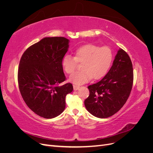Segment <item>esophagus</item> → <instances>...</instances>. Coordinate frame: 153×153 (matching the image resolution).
Masks as SVG:
<instances>
[{
  "mask_svg": "<svg viewBox=\"0 0 153 153\" xmlns=\"http://www.w3.org/2000/svg\"><path fill=\"white\" fill-rule=\"evenodd\" d=\"M79 88H80V87L78 86V85H73V89H74V91H77V90L79 89Z\"/></svg>",
  "mask_w": 153,
  "mask_h": 153,
  "instance_id": "34e87169",
  "label": "esophagus"
}]
</instances>
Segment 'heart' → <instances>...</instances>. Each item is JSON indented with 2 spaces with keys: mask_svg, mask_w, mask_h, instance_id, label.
Wrapping results in <instances>:
<instances>
[{
  "mask_svg": "<svg viewBox=\"0 0 153 153\" xmlns=\"http://www.w3.org/2000/svg\"><path fill=\"white\" fill-rule=\"evenodd\" d=\"M113 59L112 51L108 47H100L88 44L77 48L74 57L69 55L64 57L62 65L68 75L76 70L77 63H82V71L73 73L69 81L76 85H81L90 81L92 78L98 80L107 73Z\"/></svg>",
  "mask_w": 153,
  "mask_h": 153,
  "instance_id": "heart-1",
  "label": "heart"
}]
</instances>
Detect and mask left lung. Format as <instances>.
Segmentation results:
<instances>
[{"label": "left lung", "mask_w": 153, "mask_h": 153, "mask_svg": "<svg viewBox=\"0 0 153 153\" xmlns=\"http://www.w3.org/2000/svg\"><path fill=\"white\" fill-rule=\"evenodd\" d=\"M133 83L130 57L124 50L119 49L107 74L96 84L88 86L89 96L84 101L86 109L98 118L112 116L126 102Z\"/></svg>", "instance_id": "left-lung-1"}]
</instances>
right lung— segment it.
Listing matches in <instances>:
<instances>
[{
    "instance_id": "right-lung-1",
    "label": "right lung",
    "mask_w": 153,
    "mask_h": 153,
    "mask_svg": "<svg viewBox=\"0 0 153 153\" xmlns=\"http://www.w3.org/2000/svg\"><path fill=\"white\" fill-rule=\"evenodd\" d=\"M69 39L45 38L23 53L18 71L20 94L28 107L39 116L52 119L66 107V96L73 90L66 80L62 61L68 52Z\"/></svg>"
}]
</instances>
